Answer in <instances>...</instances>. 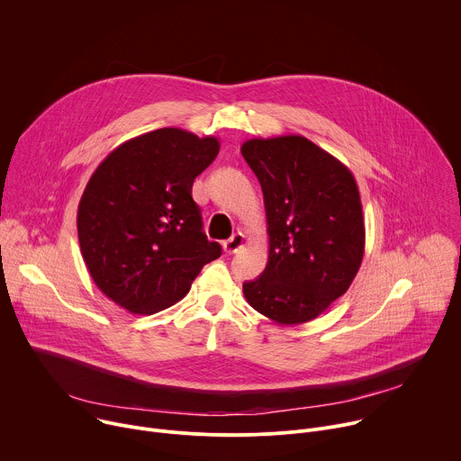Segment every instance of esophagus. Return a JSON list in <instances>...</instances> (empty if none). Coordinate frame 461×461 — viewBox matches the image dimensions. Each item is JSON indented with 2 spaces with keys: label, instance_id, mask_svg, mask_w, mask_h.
<instances>
[{
  "label": "esophagus",
  "instance_id": "obj_1",
  "mask_svg": "<svg viewBox=\"0 0 461 461\" xmlns=\"http://www.w3.org/2000/svg\"><path fill=\"white\" fill-rule=\"evenodd\" d=\"M244 242H246L244 233L237 231V233H235V235H231L228 240H224L222 248H224V251H226L228 255H231V253H237V251L244 246Z\"/></svg>",
  "mask_w": 461,
  "mask_h": 461
}]
</instances>
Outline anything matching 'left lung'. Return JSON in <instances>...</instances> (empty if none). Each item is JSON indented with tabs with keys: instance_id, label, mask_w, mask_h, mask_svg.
I'll use <instances>...</instances> for the list:
<instances>
[{
	"instance_id": "left-lung-1",
	"label": "left lung",
	"mask_w": 461,
	"mask_h": 461,
	"mask_svg": "<svg viewBox=\"0 0 461 461\" xmlns=\"http://www.w3.org/2000/svg\"><path fill=\"white\" fill-rule=\"evenodd\" d=\"M240 153L265 194L268 265L242 292L277 324L319 317L352 285L365 219L352 171L301 135L251 139Z\"/></svg>"
}]
</instances>
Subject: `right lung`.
Listing matches in <instances>:
<instances>
[{
	"label": "right lung",
	"instance_id": "right-lung-1",
	"mask_svg": "<svg viewBox=\"0 0 461 461\" xmlns=\"http://www.w3.org/2000/svg\"><path fill=\"white\" fill-rule=\"evenodd\" d=\"M219 149L215 137L162 127L120 144L91 175L77 215L80 249L95 285L118 306L166 310L221 257L191 196Z\"/></svg>",
	"mask_w": 461,
	"mask_h": 461
}]
</instances>
